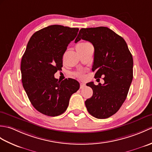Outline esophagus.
Here are the masks:
<instances>
[{"mask_svg": "<svg viewBox=\"0 0 152 152\" xmlns=\"http://www.w3.org/2000/svg\"><path fill=\"white\" fill-rule=\"evenodd\" d=\"M85 86H86V84H85L84 82H80V88H83V87H85Z\"/></svg>", "mask_w": 152, "mask_h": 152, "instance_id": "obj_1", "label": "esophagus"}]
</instances>
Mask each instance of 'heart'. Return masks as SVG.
I'll list each match as a JSON object with an SVG mask.
<instances>
[{"label":"heart","mask_w":152,"mask_h":152,"mask_svg":"<svg viewBox=\"0 0 152 152\" xmlns=\"http://www.w3.org/2000/svg\"><path fill=\"white\" fill-rule=\"evenodd\" d=\"M86 43H87V42H83V43H80V44H86Z\"/></svg>","instance_id":"heart-1"}]
</instances>
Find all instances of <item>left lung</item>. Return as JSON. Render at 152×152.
<instances>
[{"label":"left lung","mask_w":152,"mask_h":152,"mask_svg":"<svg viewBox=\"0 0 152 152\" xmlns=\"http://www.w3.org/2000/svg\"><path fill=\"white\" fill-rule=\"evenodd\" d=\"M81 39L94 46L95 78L105 76L103 84L87 83L93 93L86 101V106L93 117L108 118L119 110L127 97L133 78V56L124 38L108 27L82 28L75 43Z\"/></svg>","instance_id":"obj_1"}]
</instances>
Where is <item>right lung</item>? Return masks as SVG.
Returning a JSON list of instances; mask_svg holds the SVG:
<instances>
[{"mask_svg":"<svg viewBox=\"0 0 152 152\" xmlns=\"http://www.w3.org/2000/svg\"><path fill=\"white\" fill-rule=\"evenodd\" d=\"M78 28L53 25L37 31L27 44L21 63L23 88L34 108L48 116L66 111L71 95L80 88L76 80L62 82L54 74L63 66L68 45L78 34Z\"/></svg>","mask_w":152,"mask_h":152,"instance_id":"add662e5","label":"right lung"}]
</instances>
